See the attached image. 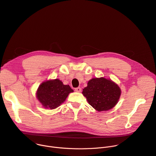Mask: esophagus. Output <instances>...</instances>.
<instances>
[{"instance_id":"34e87169","label":"esophagus","mask_w":156,"mask_h":156,"mask_svg":"<svg viewBox=\"0 0 156 156\" xmlns=\"http://www.w3.org/2000/svg\"><path fill=\"white\" fill-rule=\"evenodd\" d=\"M75 91L76 92H77V93H80V92L81 91V88L80 87H76V88L75 89Z\"/></svg>"}]
</instances>
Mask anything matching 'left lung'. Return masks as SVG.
<instances>
[{
  "mask_svg": "<svg viewBox=\"0 0 156 156\" xmlns=\"http://www.w3.org/2000/svg\"><path fill=\"white\" fill-rule=\"evenodd\" d=\"M82 93L90 105L101 112L115 106L120 99L121 90L112 81L101 77L89 81Z\"/></svg>",
  "mask_w": 156,
  "mask_h": 156,
  "instance_id": "8db88e82",
  "label": "left lung"
}]
</instances>
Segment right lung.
Returning <instances> with one entry per match:
<instances>
[{
	"label": "right lung",
	"instance_id": "1",
	"mask_svg": "<svg viewBox=\"0 0 156 156\" xmlns=\"http://www.w3.org/2000/svg\"><path fill=\"white\" fill-rule=\"evenodd\" d=\"M73 90L69 85H64L58 79L42 83L36 93V97L42 106L54 109L62 104Z\"/></svg>",
	"mask_w": 156,
	"mask_h": 156
}]
</instances>
